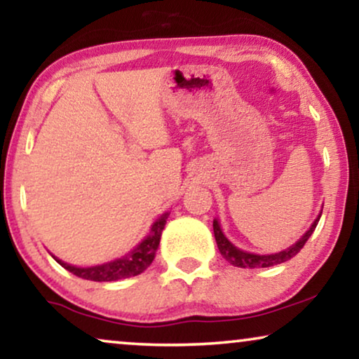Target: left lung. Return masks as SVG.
<instances>
[{
    "mask_svg": "<svg viewBox=\"0 0 359 359\" xmlns=\"http://www.w3.org/2000/svg\"><path fill=\"white\" fill-rule=\"evenodd\" d=\"M320 215H322V212L318 214V217L316 220H313L311 229H309L307 232L304 233L296 243L291 245V247L286 248V250H283V252L271 253V255H257V253L243 252V250L237 248L233 243L229 242L227 237H225L222 229H220V224H219L217 219H214V224H212L214 237H215V242H217L220 255H222V257L227 259L230 264H233V266H238V268H269V266H274V264H281L284 262H287V259L296 257V255L301 252V248L304 247V245H306L309 237H311V235L313 233V230H316L318 220H320Z\"/></svg>",
    "mask_w": 359,
    "mask_h": 359,
    "instance_id": "1",
    "label": "left lung"
}]
</instances>
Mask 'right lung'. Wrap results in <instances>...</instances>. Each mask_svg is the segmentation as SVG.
<instances>
[{
  "label": "right lung",
  "instance_id": "add662e5",
  "mask_svg": "<svg viewBox=\"0 0 359 359\" xmlns=\"http://www.w3.org/2000/svg\"><path fill=\"white\" fill-rule=\"evenodd\" d=\"M168 212L160 215L158 219L155 220L154 225H151L150 232L147 237L142 240V242L137 245V247L129 252L124 257L114 259V262L97 264V266H90V268H78L72 266V264L63 263L62 259L53 257V259L67 269L75 274L78 278L90 279V281H117V279H126L137 276V274L144 273L147 268L150 266L151 262H154L156 250H158L161 232H163L166 219H168Z\"/></svg>",
  "mask_w": 359,
  "mask_h": 359
}]
</instances>
